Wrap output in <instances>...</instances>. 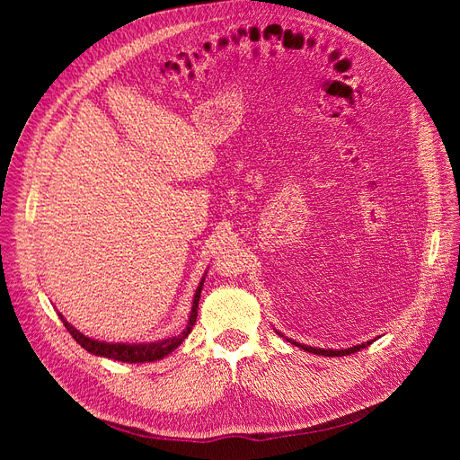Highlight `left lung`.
Wrapping results in <instances>:
<instances>
[{
	"mask_svg": "<svg viewBox=\"0 0 460 460\" xmlns=\"http://www.w3.org/2000/svg\"><path fill=\"white\" fill-rule=\"evenodd\" d=\"M280 333L282 338H286L289 343H294V345H297V347H301V349H305V351H309V353H314V355H324V357H343V355H351V353H357V351H360V349H365V347H368L374 340H368V341H363V343H358V345H353V347H347V349H323V347H311V345H305V343H299V341H296V340H291V338H288V336H284L282 332H278Z\"/></svg>",
	"mask_w": 460,
	"mask_h": 460,
	"instance_id": "obj_1",
	"label": "left lung"
}]
</instances>
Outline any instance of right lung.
I'll return each mask as SVG.
<instances>
[{"label":"right lung","mask_w":460,"mask_h":460,"mask_svg":"<svg viewBox=\"0 0 460 460\" xmlns=\"http://www.w3.org/2000/svg\"><path fill=\"white\" fill-rule=\"evenodd\" d=\"M205 276H207V270L201 276V280H199V284L196 288V294H193L191 311H190V316H188L186 328L180 332V333H174V336L163 338V340H157V341H137V343L102 341V340H95V338L86 336V333H82L80 330H76L71 323H68V320L61 313H58V314L63 320V324L68 330V333H71V336L76 340V343L82 347V349H86L88 353H92L95 357H105V358H111V360H120V363H130V365H136V363H153V360H161L166 355H171L176 349V347L182 345V341L188 338V333L191 332L193 324H196L198 305H199Z\"/></svg>","instance_id":"obj_1"}]
</instances>
